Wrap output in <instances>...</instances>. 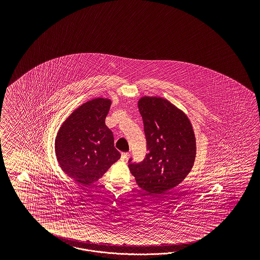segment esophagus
Here are the masks:
<instances>
[{
	"label": "esophagus",
	"mask_w": 260,
	"mask_h": 260,
	"mask_svg": "<svg viewBox=\"0 0 260 260\" xmlns=\"http://www.w3.org/2000/svg\"><path fill=\"white\" fill-rule=\"evenodd\" d=\"M129 156V154L127 153V152H123L122 154H121V160H126L127 158Z\"/></svg>",
	"instance_id": "esophagus-1"
}]
</instances>
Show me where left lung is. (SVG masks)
Returning a JSON list of instances; mask_svg holds the SVG:
<instances>
[{"label":"left lung","instance_id":"left-lung-1","mask_svg":"<svg viewBox=\"0 0 260 260\" xmlns=\"http://www.w3.org/2000/svg\"><path fill=\"white\" fill-rule=\"evenodd\" d=\"M149 153L139 164L128 160L137 185L153 196L179 185L194 164L197 143L188 116L162 97L138 101Z\"/></svg>","mask_w":260,"mask_h":260}]
</instances>
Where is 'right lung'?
<instances>
[{"label":"right lung","instance_id":"obj_1","mask_svg":"<svg viewBox=\"0 0 260 260\" xmlns=\"http://www.w3.org/2000/svg\"><path fill=\"white\" fill-rule=\"evenodd\" d=\"M108 98L82 104L60 126L55 153L63 173L81 184L101 178L121 154L114 148L113 134L105 119L110 109Z\"/></svg>","mask_w":260,"mask_h":260}]
</instances>
